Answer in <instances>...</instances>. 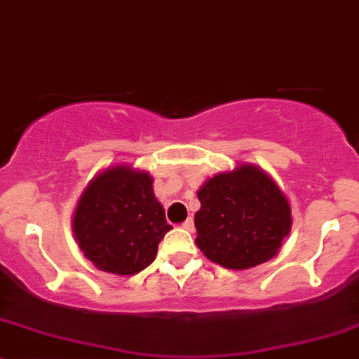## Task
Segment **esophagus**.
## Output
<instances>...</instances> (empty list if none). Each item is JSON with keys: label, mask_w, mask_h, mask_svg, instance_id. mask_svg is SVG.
I'll return each mask as SVG.
<instances>
[{"label": "esophagus", "mask_w": 359, "mask_h": 359, "mask_svg": "<svg viewBox=\"0 0 359 359\" xmlns=\"http://www.w3.org/2000/svg\"><path fill=\"white\" fill-rule=\"evenodd\" d=\"M181 226H183L184 230H187V231H194V228H195V224H194V219H191V217H188V219L184 221V223L181 224Z\"/></svg>", "instance_id": "esophagus-1"}]
</instances>
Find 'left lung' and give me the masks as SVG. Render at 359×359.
<instances>
[{"mask_svg": "<svg viewBox=\"0 0 359 359\" xmlns=\"http://www.w3.org/2000/svg\"><path fill=\"white\" fill-rule=\"evenodd\" d=\"M198 249L228 269H247L276 256L292 226L283 191L262 169L240 164L207 180L197 191Z\"/></svg>", "mask_w": 359, "mask_h": 359, "instance_id": "obj_1", "label": "left lung"}]
</instances>
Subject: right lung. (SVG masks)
Listing matches in <instances>:
<instances>
[{"mask_svg":"<svg viewBox=\"0 0 359 359\" xmlns=\"http://www.w3.org/2000/svg\"><path fill=\"white\" fill-rule=\"evenodd\" d=\"M152 183L149 172L119 164L95 176L81 195L74 236L102 271L136 275L157 256L158 242L172 226Z\"/></svg>","mask_w":359,"mask_h":359,"instance_id":"1","label":"right lung"}]
</instances>
